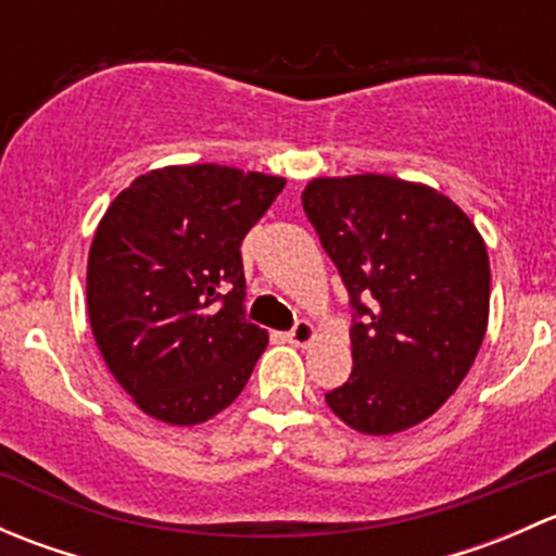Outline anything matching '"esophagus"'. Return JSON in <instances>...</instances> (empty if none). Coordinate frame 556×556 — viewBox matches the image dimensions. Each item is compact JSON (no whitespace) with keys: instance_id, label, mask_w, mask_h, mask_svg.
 Returning a JSON list of instances; mask_svg holds the SVG:
<instances>
[{"instance_id":"esophagus-1","label":"esophagus","mask_w":556,"mask_h":556,"mask_svg":"<svg viewBox=\"0 0 556 556\" xmlns=\"http://www.w3.org/2000/svg\"><path fill=\"white\" fill-rule=\"evenodd\" d=\"M312 339H314V325L306 323V319H299V323L293 325V330L288 333V341L295 346H306Z\"/></svg>"}]
</instances>
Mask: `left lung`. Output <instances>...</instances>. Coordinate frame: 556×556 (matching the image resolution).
I'll use <instances>...</instances> for the list:
<instances>
[{"mask_svg": "<svg viewBox=\"0 0 556 556\" xmlns=\"http://www.w3.org/2000/svg\"><path fill=\"white\" fill-rule=\"evenodd\" d=\"M301 201L355 312V366L325 403L357 433L414 428L450 401L484 341V239L444 193L387 174L317 177Z\"/></svg>", "mask_w": 556, "mask_h": 556, "instance_id": "obj_1", "label": "left lung"}]
</instances>
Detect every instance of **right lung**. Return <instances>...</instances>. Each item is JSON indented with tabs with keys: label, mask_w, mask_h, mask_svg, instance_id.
I'll return each mask as SVG.
<instances>
[{
	"label": "right lung",
	"mask_w": 556,
	"mask_h": 556,
	"mask_svg": "<svg viewBox=\"0 0 556 556\" xmlns=\"http://www.w3.org/2000/svg\"><path fill=\"white\" fill-rule=\"evenodd\" d=\"M285 188L233 166H164L104 212L88 252V317L144 414L199 425L237 401L268 333L244 317L242 239Z\"/></svg>",
	"instance_id": "right-lung-1"
}]
</instances>
